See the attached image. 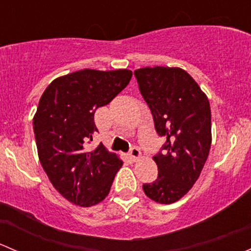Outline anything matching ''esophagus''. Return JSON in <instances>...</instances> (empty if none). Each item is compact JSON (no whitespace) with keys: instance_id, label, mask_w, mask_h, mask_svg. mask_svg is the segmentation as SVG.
Wrapping results in <instances>:
<instances>
[{"instance_id":"34e87169","label":"esophagus","mask_w":251,"mask_h":251,"mask_svg":"<svg viewBox=\"0 0 251 251\" xmlns=\"http://www.w3.org/2000/svg\"><path fill=\"white\" fill-rule=\"evenodd\" d=\"M130 156L133 161L138 160V159L142 158L141 151L137 148V147H132V148L130 149Z\"/></svg>"}]
</instances>
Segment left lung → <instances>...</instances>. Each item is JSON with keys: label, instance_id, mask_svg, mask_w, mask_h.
I'll list each match as a JSON object with an SVG mask.
<instances>
[{"label": "left lung", "instance_id": "obj_1", "mask_svg": "<svg viewBox=\"0 0 251 251\" xmlns=\"http://www.w3.org/2000/svg\"><path fill=\"white\" fill-rule=\"evenodd\" d=\"M140 91L151 111L163 153L153 156L158 178L143 184L148 198L160 204L179 201L199 178L211 146V110L206 95L181 68L135 70Z\"/></svg>", "mask_w": 251, "mask_h": 251}]
</instances>
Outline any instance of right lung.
Listing matches in <instances>:
<instances>
[{"instance_id":"add662e5","label":"right lung","mask_w":251,"mask_h":251,"mask_svg":"<svg viewBox=\"0 0 251 251\" xmlns=\"http://www.w3.org/2000/svg\"><path fill=\"white\" fill-rule=\"evenodd\" d=\"M127 69H83L54 78L40 98L34 115L40 163L50 183L70 203L88 207L109 194L123 160L102 143H87L98 132L95 111L127 86Z\"/></svg>"}]
</instances>
